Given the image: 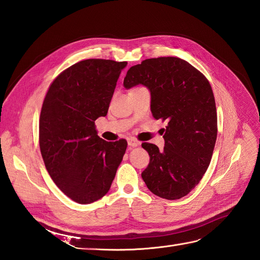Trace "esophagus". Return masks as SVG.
Wrapping results in <instances>:
<instances>
[{
    "mask_svg": "<svg viewBox=\"0 0 260 260\" xmlns=\"http://www.w3.org/2000/svg\"><path fill=\"white\" fill-rule=\"evenodd\" d=\"M128 144L131 147H136V146L140 145V142H139L138 140H136V139H128Z\"/></svg>",
    "mask_w": 260,
    "mask_h": 260,
    "instance_id": "34e87169",
    "label": "esophagus"
}]
</instances>
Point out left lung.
Instances as JSON below:
<instances>
[{
  "instance_id": "1",
  "label": "left lung",
  "mask_w": 260,
  "mask_h": 260,
  "mask_svg": "<svg viewBox=\"0 0 260 260\" xmlns=\"http://www.w3.org/2000/svg\"><path fill=\"white\" fill-rule=\"evenodd\" d=\"M143 84L151 92L155 119L167 121L162 151L142 143L149 164L142 172L148 190L166 200H179L200 183L217 139V111L209 81L178 57L148 58L132 66L123 85Z\"/></svg>"
}]
</instances>
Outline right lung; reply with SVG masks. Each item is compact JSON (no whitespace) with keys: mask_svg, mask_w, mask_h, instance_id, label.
<instances>
[{"mask_svg":"<svg viewBox=\"0 0 260 260\" xmlns=\"http://www.w3.org/2000/svg\"><path fill=\"white\" fill-rule=\"evenodd\" d=\"M127 61L91 58L60 73L46 92L39 121L41 155L52 180L79 204L109 191L127 141L106 142L95 121L106 116Z\"/></svg>","mask_w":260,"mask_h":260,"instance_id":"add662e5","label":"right lung"}]
</instances>
